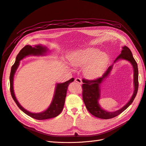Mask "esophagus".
<instances>
[{
    "label": "esophagus",
    "mask_w": 146,
    "mask_h": 146,
    "mask_svg": "<svg viewBox=\"0 0 146 146\" xmlns=\"http://www.w3.org/2000/svg\"><path fill=\"white\" fill-rule=\"evenodd\" d=\"M75 82L78 83V84H82V79L80 78H76V79H75Z\"/></svg>",
    "instance_id": "esophagus-1"
}]
</instances>
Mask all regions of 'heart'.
Masks as SVG:
<instances>
[{
  "mask_svg": "<svg viewBox=\"0 0 146 146\" xmlns=\"http://www.w3.org/2000/svg\"><path fill=\"white\" fill-rule=\"evenodd\" d=\"M68 60L70 63L76 67H83V74L89 79H95L102 76L109 63L107 53L100 52L99 49L89 47L72 52Z\"/></svg>",
  "mask_w": 146,
  "mask_h": 146,
  "instance_id": "obj_1",
  "label": "heart"
}]
</instances>
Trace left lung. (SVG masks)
I'll list each match as a JSON object with an SVG mask.
<instances>
[{
    "mask_svg": "<svg viewBox=\"0 0 146 146\" xmlns=\"http://www.w3.org/2000/svg\"><path fill=\"white\" fill-rule=\"evenodd\" d=\"M119 60H127L131 63L133 68V84L134 92L131 98L126 105L119 110L115 111H108L104 110L100 107L99 103V100L100 98V85L103 83L104 80L107 78L113 69V65L107 69L102 77H99L95 80H88L83 79L82 88H83V100L86 108L92 115L100 119H108L113 118L118 116L125 110L133 102L137 94L138 90V69L135 60L129 47L123 46L121 54L118 55L116 59L114 60V63Z\"/></svg>",
    "mask_w": 146,
    "mask_h": 146,
    "instance_id": "obj_1",
    "label": "left lung"
}]
</instances>
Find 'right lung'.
Masks as SVG:
<instances>
[{
	"label": "right lung",
	"mask_w": 146,
	"mask_h": 146,
	"mask_svg": "<svg viewBox=\"0 0 146 146\" xmlns=\"http://www.w3.org/2000/svg\"><path fill=\"white\" fill-rule=\"evenodd\" d=\"M48 49L47 47L43 46L41 44L35 45L33 47L30 45L25 46L23 47L19 53L17 54L15 64L12 66L10 76V92L13 100H15L16 105L24 113L27 114L28 116L32 117L38 120H44L56 117L62 111L64 107L65 99L66 97V92H67L68 88L69 83L74 82V78H72L68 81L61 83H56L55 86V90L54 92V98L52 100V102L45 111L41 113H31L27 110L24 108L17 101L13 89V79H14L15 74L17 68L19 67L20 61L24 58L25 57L28 56H43L45 55Z\"/></svg>",
	"instance_id": "1"
}]
</instances>
